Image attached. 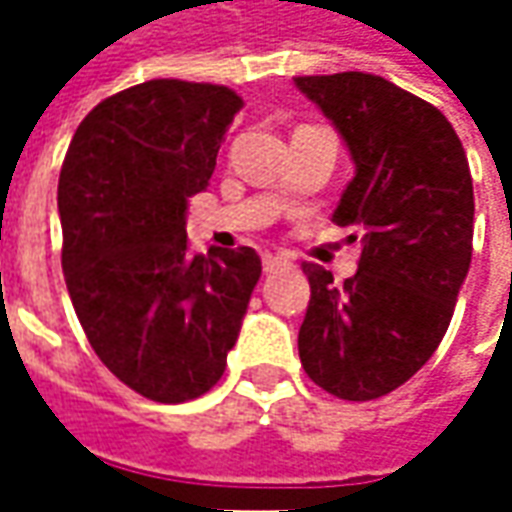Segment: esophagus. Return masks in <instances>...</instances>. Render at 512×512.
Masks as SVG:
<instances>
[{"mask_svg": "<svg viewBox=\"0 0 512 512\" xmlns=\"http://www.w3.org/2000/svg\"><path fill=\"white\" fill-rule=\"evenodd\" d=\"M282 267H293V262L282 256V253H276V256H265V273H276V270H282Z\"/></svg>", "mask_w": 512, "mask_h": 512, "instance_id": "1", "label": "esophagus"}]
</instances>
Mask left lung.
Segmentation results:
<instances>
[{"label": "left lung", "mask_w": 512, "mask_h": 512, "mask_svg": "<svg viewBox=\"0 0 512 512\" xmlns=\"http://www.w3.org/2000/svg\"><path fill=\"white\" fill-rule=\"evenodd\" d=\"M356 165L333 210L362 230L359 270L305 265L299 359L322 390L370 402L404 384L447 333L473 256V179L442 110L373 73L299 76ZM356 239V236H350Z\"/></svg>", "instance_id": "1"}]
</instances>
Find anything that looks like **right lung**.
<instances>
[{"mask_svg": "<svg viewBox=\"0 0 512 512\" xmlns=\"http://www.w3.org/2000/svg\"><path fill=\"white\" fill-rule=\"evenodd\" d=\"M239 108L222 85L150 79L90 110L59 173L79 325L110 373L153 402H187L222 379L262 276L253 247L187 250V202Z\"/></svg>", "mask_w": 512, "mask_h": 512, "instance_id": "1", "label": "right lung"}]
</instances>
